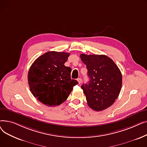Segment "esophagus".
Here are the masks:
<instances>
[{
  "mask_svg": "<svg viewBox=\"0 0 147 147\" xmlns=\"http://www.w3.org/2000/svg\"><path fill=\"white\" fill-rule=\"evenodd\" d=\"M77 80H78L79 84H80L82 83V79H80V78H78V79H77Z\"/></svg>",
  "mask_w": 147,
  "mask_h": 147,
  "instance_id": "34e87169",
  "label": "esophagus"
}]
</instances>
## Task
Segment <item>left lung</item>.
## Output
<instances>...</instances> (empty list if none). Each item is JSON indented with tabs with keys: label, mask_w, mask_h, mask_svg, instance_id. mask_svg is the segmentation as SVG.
<instances>
[{
	"label": "left lung",
	"mask_w": 147,
	"mask_h": 147,
	"mask_svg": "<svg viewBox=\"0 0 147 147\" xmlns=\"http://www.w3.org/2000/svg\"><path fill=\"white\" fill-rule=\"evenodd\" d=\"M86 65L88 83L83 84V89L89 107L96 111L110 107L117 98L122 85V76L114 62L105 55L80 54Z\"/></svg>",
	"instance_id": "obj_1"
}]
</instances>
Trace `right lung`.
Instances as JSON below:
<instances>
[{
    "label": "right lung",
    "instance_id": "obj_1",
    "mask_svg": "<svg viewBox=\"0 0 147 147\" xmlns=\"http://www.w3.org/2000/svg\"><path fill=\"white\" fill-rule=\"evenodd\" d=\"M70 53L48 52L30 67L28 82L32 94L48 107L63 103L78 82L71 79V69L64 65Z\"/></svg>",
    "mask_w": 147,
    "mask_h": 147
}]
</instances>
